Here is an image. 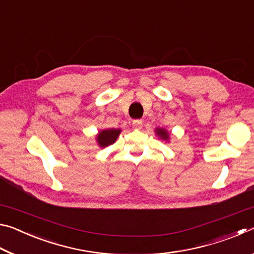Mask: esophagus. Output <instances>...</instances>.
I'll return each mask as SVG.
<instances>
[{
	"mask_svg": "<svg viewBox=\"0 0 254 254\" xmlns=\"http://www.w3.org/2000/svg\"><path fill=\"white\" fill-rule=\"evenodd\" d=\"M132 127L133 128H135V130H140V128L142 127V121H141V120H134V121L132 122Z\"/></svg>",
	"mask_w": 254,
	"mask_h": 254,
	"instance_id": "esophagus-1",
	"label": "esophagus"
}]
</instances>
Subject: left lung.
Instances as JSON below:
<instances>
[{
  "label": "left lung",
  "mask_w": 254,
  "mask_h": 254,
  "mask_svg": "<svg viewBox=\"0 0 254 254\" xmlns=\"http://www.w3.org/2000/svg\"><path fill=\"white\" fill-rule=\"evenodd\" d=\"M156 133H157V135L160 137V139H162V140H169V133L167 132L165 128L157 127L156 128Z\"/></svg>",
  "instance_id": "1"
}]
</instances>
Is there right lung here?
Here are the masks:
<instances>
[{
	"mask_svg": "<svg viewBox=\"0 0 254 254\" xmlns=\"http://www.w3.org/2000/svg\"><path fill=\"white\" fill-rule=\"evenodd\" d=\"M121 133V128H107L98 132L96 135V141L100 147L105 148L113 144Z\"/></svg>",
	"mask_w": 254,
	"mask_h": 254,
	"instance_id": "obj_1",
	"label": "right lung"
}]
</instances>
